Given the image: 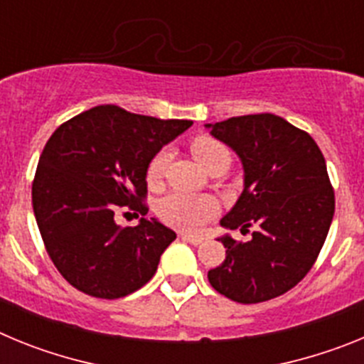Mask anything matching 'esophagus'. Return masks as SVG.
I'll use <instances>...</instances> for the list:
<instances>
[{"label":"esophagus","mask_w":364,"mask_h":364,"mask_svg":"<svg viewBox=\"0 0 364 364\" xmlns=\"http://www.w3.org/2000/svg\"><path fill=\"white\" fill-rule=\"evenodd\" d=\"M182 237V240H186V242L193 244V246H198V244L204 242V237H200V235H191V233H182L180 235Z\"/></svg>","instance_id":"34e87169"}]
</instances>
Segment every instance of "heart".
I'll list each match as a JSON object with an SVG mask.
<instances>
[{"mask_svg": "<svg viewBox=\"0 0 364 364\" xmlns=\"http://www.w3.org/2000/svg\"><path fill=\"white\" fill-rule=\"evenodd\" d=\"M191 154L204 169L213 167H228L231 162V153L217 138L208 134H198L189 144ZM167 154L164 151L156 153L147 164V182L156 184L166 169ZM218 202L210 195H186V193H171L164 197L156 205V213L166 224L184 231H198L205 222L217 215Z\"/></svg>", "mask_w": 364, "mask_h": 364, "instance_id": "obj_1", "label": "heart"}]
</instances>
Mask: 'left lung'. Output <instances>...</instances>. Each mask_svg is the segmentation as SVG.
Segmentation results:
<instances>
[{
	"mask_svg": "<svg viewBox=\"0 0 364 364\" xmlns=\"http://www.w3.org/2000/svg\"><path fill=\"white\" fill-rule=\"evenodd\" d=\"M205 127L244 167L242 193L220 224L255 228L247 242L218 239L226 259L208 272L210 284L242 304L279 297L310 272L332 224L336 197L323 153L306 131L269 112Z\"/></svg>",
	"mask_w": 364,
	"mask_h": 364,
	"instance_id": "1",
	"label": "left lung"
}]
</instances>
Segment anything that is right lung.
<instances>
[{
    "instance_id": "1",
    "label": "right lung",
    "mask_w": 364,
    "mask_h": 364,
    "mask_svg": "<svg viewBox=\"0 0 364 364\" xmlns=\"http://www.w3.org/2000/svg\"><path fill=\"white\" fill-rule=\"evenodd\" d=\"M191 124L98 105L60 125L45 144L32 208L50 260L76 290L120 299L151 281L176 233L144 218L147 164ZM125 205L143 215L138 227L114 222Z\"/></svg>"
}]
</instances>
